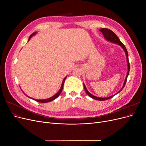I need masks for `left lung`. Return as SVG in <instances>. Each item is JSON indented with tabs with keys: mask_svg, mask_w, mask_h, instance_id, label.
<instances>
[{
	"mask_svg": "<svg viewBox=\"0 0 146 146\" xmlns=\"http://www.w3.org/2000/svg\"><path fill=\"white\" fill-rule=\"evenodd\" d=\"M100 32L103 33L104 36L105 37V38L107 39V40L109 41H111L112 42H114L115 44H117L121 46L123 50H124L125 54H126V56H127V63H128V72H127V76H126V78H125V80L124 81V83H123V86L122 88V89L119 91L117 93H119V92L121 91L122 90V89L123 88V87L125 86V83H126V82H127V77H128V76H129V71H130V63H129V55H128V52H127V50L126 49V48L125 47V46L123 44V43L120 41V39H119L118 38V37L117 36V35L114 33L113 31H111V30H110L108 29H100ZM83 86H84V89H85V91H86V93L90 97H91V98L94 99H96V100H100V101H103V100H108V99H110L112 98L115 95H113V96H111L110 97H108V98H98V97H96V96H94L92 94H90L89 92H88V91L87 90V89L86 88L85 85L83 84ZM116 93V94H117Z\"/></svg>",
	"mask_w": 146,
	"mask_h": 146,
	"instance_id": "1",
	"label": "left lung"
}]
</instances>
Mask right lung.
Listing matches in <instances>:
<instances>
[{
	"label": "right lung",
	"mask_w": 146,
	"mask_h": 146,
	"mask_svg": "<svg viewBox=\"0 0 146 146\" xmlns=\"http://www.w3.org/2000/svg\"><path fill=\"white\" fill-rule=\"evenodd\" d=\"M35 33H36V32H34V33H33L32 35H30V37H29V41L30 40V39L31 38V37H32V36H33V35H34ZM66 78V77H65V78H64V80H63V82H62V84H61V88H60V90H59V91H58V92H57V93H56L55 95H54V96H52V98H49V99H44V100H37V99H33V100H35V101L38 102H40V103H46V102H51V101H52V100H55V99H56V98H58V97L60 96V94H61V91H62V90H63L64 83ZM27 97H29V96H27ZM29 98H30V97H29Z\"/></svg>",
	"instance_id": "1"
}]
</instances>
